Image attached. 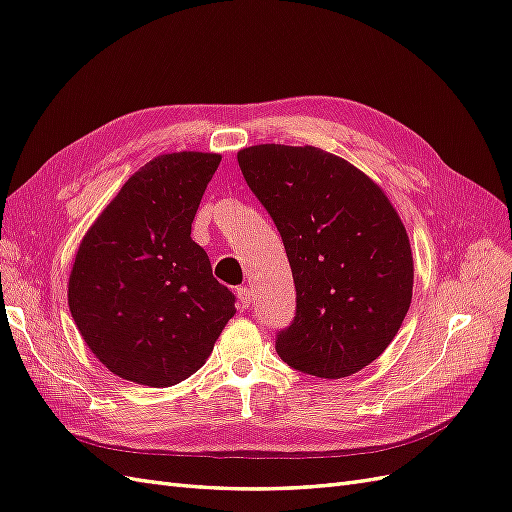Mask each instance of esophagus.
<instances>
[{
	"instance_id": "obj_1",
	"label": "esophagus",
	"mask_w": 512,
	"mask_h": 512,
	"mask_svg": "<svg viewBox=\"0 0 512 512\" xmlns=\"http://www.w3.org/2000/svg\"><path fill=\"white\" fill-rule=\"evenodd\" d=\"M237 299H239L241 309H250V305H252V292H250V288H245V286L237 288Z\"/></svg>"
}]
</instances>
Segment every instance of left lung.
<instances>
[{"label":"left lung","mask_w":512,"mask_h":512,"mask_svg":"<svg viewBox=\"0 0 512 512\" xmlns=\"http://www.w3.org/2000/svg\"><path fill=\"white\" fill-rule=\"evenodd\" d=\"M237 160L280 230L297 288L277 354L309 376L356 374L393 342L412 301V250L391 200L318 147L254 145Z\"/></svg>","instance_id":"1"}]
</instances>
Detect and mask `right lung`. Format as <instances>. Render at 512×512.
Listing matches in <instances>:
<instances>
[{
  "label": "right lung",
  "mask_w": 512,
  "mask_h": 512,
  "mask_svg": "<svg viewBox=\"0 0 512 512\" xmlns=\"http://www.w3.org/2000/svg\"><path fill=\"white\" fill-rule=\"evenodd\" d=\"M220 160L181 151L147 162L76 252L70 314L89 350L123 380L160 389L190 378L235 316V294L190 237Z\"/></svg>",
  "instance_id": "add662e5"
}]
</instances>
